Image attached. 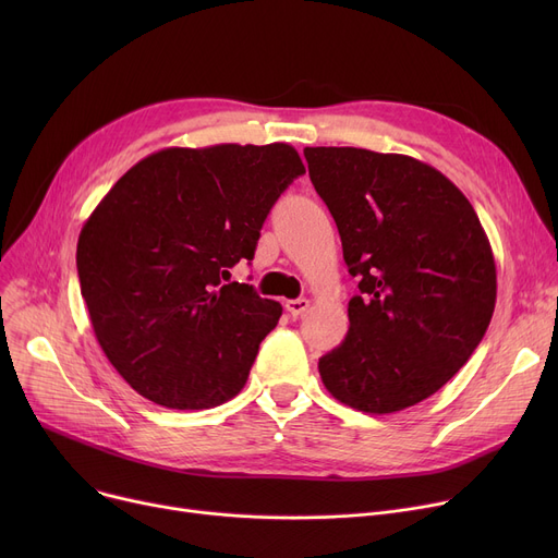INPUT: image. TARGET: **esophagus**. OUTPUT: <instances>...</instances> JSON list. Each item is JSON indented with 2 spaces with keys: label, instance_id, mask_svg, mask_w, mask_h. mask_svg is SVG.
<instances>
[{
  "label": "esophagus",
  "instance_id": "esophagus-1",
  "mask_svg": "<svg viewBox=\"0 0 558 558\" xmlns=\"http://www.w3.org/2000/svg\"><path fill=\"white\" fill-rule=\"evenodd\" d=\"M287 312L291 314V316H301V314H305L307 310H310V301L307 299H296V301H287Z\"/></svg>",
  "mask_w": 558,
  "mask_h": 558
}]
</instances>
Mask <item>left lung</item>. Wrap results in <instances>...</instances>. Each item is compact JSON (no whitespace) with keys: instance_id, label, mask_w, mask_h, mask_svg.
I'll use <instances>...</instances> for the list:
<instances>
[{"instance_id":"8db88e82","label":"left lung","mask_w":558,"mask_h":558,"mask_svg":"<svg viewBox=\"0 0 558 558\" xmlns=\"http://www.w3.org/2000/svg\"><path fill=\"white\" fill-rule=\"evenodd\" d=\"M360 294L350 328L318 360L326 389L393 414L441 389L480 345L497 296L490 242L461 190L402 154L305 146Z\"/></svg>"}]
</instances>
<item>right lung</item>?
Masks as SVG:
<instances>
[{"label": "right lung", "instance_id": "obj_1", "mask_svg": "<svg viewBox=\"0 0 558 558\" xmlns=\"http://www.w3.org/2000/svg\"><path fill=\"white\" fill-rule=\"evenodd\" d=\"M305 173L291 144L169 146L133 165L81 228L76 269L95 337L126 383L169 409L238 396L282 314L251 284L259 228Z\"/></svg>", "mask_w": 558, "mask_h": 558}]
</instances>
